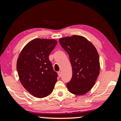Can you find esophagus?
<instances>
[{
	"label": "esophagus",
	"mask_w": 121,
	"mask_h": 121,
	"mask_svg": "<svg viewBox=\"0 0 121 121\" xmlns=\"http://www.w3.org/2000/svg\"><path fill=\"white\" fill-rule=\"evenodd\" d=\"M58 76L59 77H60L61 76H62V74H61V72H60V71H59V72H58Z\"/></svg>",
	"instance_id": "obj_1"
}]
</instances>
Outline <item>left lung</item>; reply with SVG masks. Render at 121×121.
<instances>
[{
  "label": "left lung",
  "instance_id": "obj_1",
  "mask_svg": "<svg viewBox=\"0 0 121 121\" xmlns=\"http://www.w3.org/2000/svg\"><path fill=\"white\" fill-rule=\"evenodd\" d=\"M62 47L69 56L73 75L67 86L71 93L82 95L89 91L100 73L98 52L85 37L73 35L59 39Z\"/></svg>",
  "mask_w": 121,
  "mask_h": 121
}]
</instances>
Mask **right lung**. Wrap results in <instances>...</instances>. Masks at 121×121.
<instances>
[{"mask_svg": "<svg viewBox=\"0 0 121 121\" xmlns=\"http://www.w3.org/2000/svg\"><path fill=\"white\" fill-rule=\"evenodd\" d=\"M57 43L53 39H34L25 46L18 58L16 68L21 83L35 97H46L53 90L58 74L49 55Z\"/></svg>", "mask_w": 121, "mask_h": 121, "instance_id": "add662e5", "label": "right lung"}]
</instances>
